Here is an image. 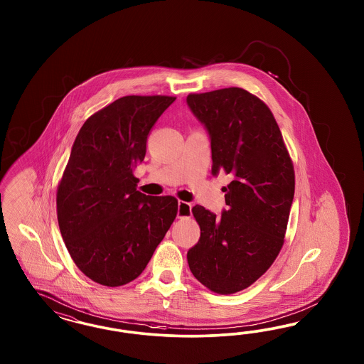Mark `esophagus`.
<instances>
[{"mask_svg": "<svg viewBox=\"0 0 364 364\" xmlns=\"http://www.w3.org/2000/svg\"><path fill=\"white\" fill-rule=\"evenodd\" d=\"M192 215V205L187 201L177 203V218L178 219H188Z\"/></svg>", "mask_w": 364, "mask_h": 364, "instance_id": "34e87169", "label": "esophagus"}]
</instances>
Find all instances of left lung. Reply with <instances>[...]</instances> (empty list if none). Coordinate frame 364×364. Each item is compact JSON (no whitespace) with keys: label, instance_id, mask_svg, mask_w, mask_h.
<instances>
[{"label":"left lung","instance_id":"left-lung-1","mask_svg":"<svg viewBox=\"0 0 364 364\" xmlns=\"http://www.w3.org/2000/svg\"><path fill=\"white\" fill-rule=\"evenodd\" d=\"M188 107L210 133L212 175H231L228 210L192 213L200 239L189 269L212 292L230 295L264 274L280 252L295 193V171L279 125L264 102L242 88L191 93Z\"/></svg>","mask_w":364,"mask_h":364}]
</instances>
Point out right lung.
<instances>
[{
	"label": "right lung",
	"mask_w": 364,
	"mask_h": 364,
	"mask_svg": "<svg viewBox=\"0 0 364 364\" xmlns=\"http://www.w3.org/2000/svg\"><path fill=\"white\" fill-rule=\"evenodd\" d=\"M175 100H116L84 122L72 146L57 188L58 227L78 269L101 286L140 275L176 219V198L144 195L133 176L154 122Z\"/></svg>",
	"instance_id": "right-lung-1"
}]
</instances>
